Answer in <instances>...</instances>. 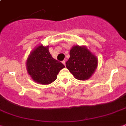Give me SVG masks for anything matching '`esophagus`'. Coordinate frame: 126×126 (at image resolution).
Here are the masks:
<instances>
[{
	"mask_svg": "<svg viewBox=\"0 0 126 126\" xmlns=\"http://www.w3.org/2000/svg\"><path fill=\"white\" fill-rule=\"evenodd\" d=\"M62 64H64V65H65V61H62Z\"/></svg>",
	"mask_w": 126,
	"mask_h": 126,
	"instance_id": "34e87169",
	"label": "esophagus"
}]
</instances>
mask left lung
Returning <instances> with one entry per match:
<instances>
[{
  "mask_svg": "<svg viewBox=\"0 0 126 126\" xmlns=\"http://www.w3.org/2000/svg\"><path fill=\"white\" fill-rule=\"evenodd\" d=\"M65 66L76 79L86 80L93 75L98 65V59L86 46H74L69 52Z\"/></svg>",
  "mask_w": 126,
  "mask_h": 126,
  "instance_id": "8db88e82",
  "label": "left lung"
}]
</instances>
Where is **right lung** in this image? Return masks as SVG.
<instances>
[{
	"label": "right lung",
	"instance_id": "obj_1",
	"mask_svg": "<svg viewBox=\"0 0 126 126\" xmlns=\"http://www.w3.org/2000/svg\"><path fill=\"white\" fill-rule=\"evenodd\" d=\"M65 67L61 62L52 57L49 46L40 44L30 53L26 61L29 75L35 82L47 85L57 79V75Z\"/></svg>",
	"mask_w": 126,
	"mask_h": 126
}]
</instances>
